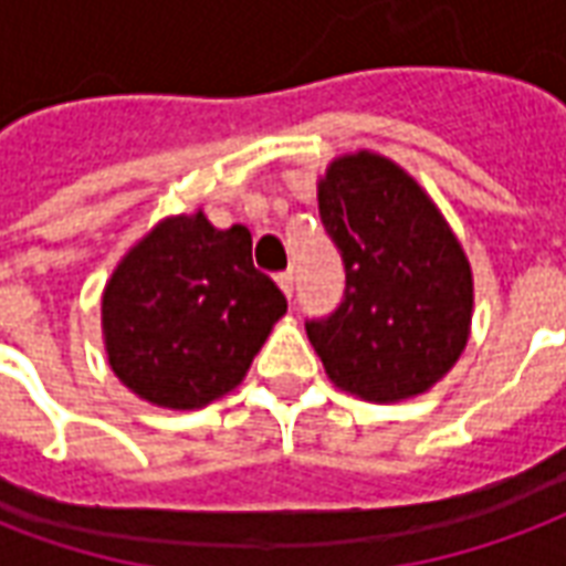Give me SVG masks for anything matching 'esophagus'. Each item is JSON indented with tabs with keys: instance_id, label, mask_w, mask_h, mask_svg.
I'll return each mask as SVG.
<instances>
[{
	"instance_id": "1",
	"label": "esophagus",
	"mask_w": 566,
	"mask_h": 566,
	"mask_svg": "<svg viewBox=\"0 0 566 566\" xmlns=\"http://www.w3.org/2000/svg\"><path fill=\"white\" fill-rule=\"evenodd\" d=\"M274 280H277V286L283 289V295H286V298H292V292H295V286H292V271H280Z\"/></svg>"
}]
</instances>
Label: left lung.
<instances>
[{"label":"left lung","mask_w":566,"mask_h":566,"mask_svg":"<svg viewBox=\"0 0 566 566\" xmlns=\"http://www.w3.org/2000/svg\"><path fill=\"white\" fill-rule=\"evenodd\" d=\"M319 217L346 271L344 298L307 337L334 386L401 401L434 386L468 344V255L413 177L377 153L340 156L319 180Z\"/></svg>","instance_id":"1"}]
</instances>
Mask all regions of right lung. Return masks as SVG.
Returning a JSON list of instances; mask_svg holds the SVG:
<instances>
[{"label": "right lung", "instance_id": "1", "mask_svg": "<svg viewBox=\"0 0 566 566\" xmlns=\"http://www.w3.org/2000/svg\"><path fill=\"white\" fill-rule=\"evenodd\" d=\"M286 295L253 265L243 226L213 229L205 213L171 217L135 243L102 298L105 349L144 401L192 410L232 391Z\"/></svg>", "mask_w": 566, "mask_h": 566}]
</instances>
